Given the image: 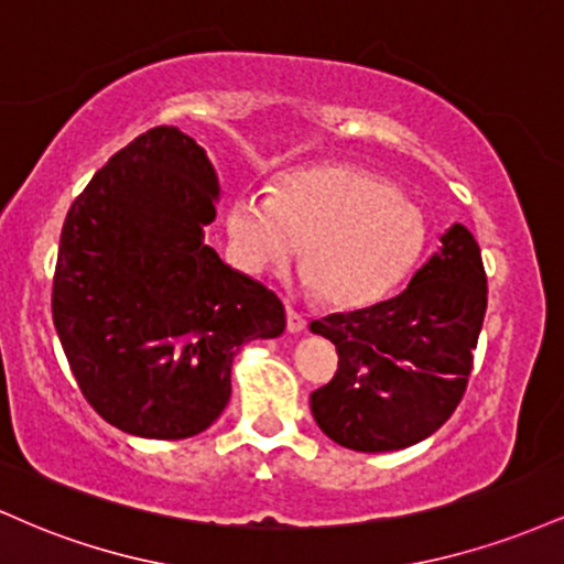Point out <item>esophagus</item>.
I'll use <instances>...</instances> for the list:
<instances>
[{
  "mask_svg": "<svg viewBox=\"0 0 564 564\" xmlns=\"http://www.w3.org/2000/svg\"><path fill=\"white\" fill-rule=\"evenodd\" d=\"M286 328L291 334H302L304 328H307V321H304L294 307H286Z\"/></svg>",
  "mask_w": 564,
  "mask_h": 564,
  "instance_id": "1",
  "label": "esophagus"
}]
</instances>
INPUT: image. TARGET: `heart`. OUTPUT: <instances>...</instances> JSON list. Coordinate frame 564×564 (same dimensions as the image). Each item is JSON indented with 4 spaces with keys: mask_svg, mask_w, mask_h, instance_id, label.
<instances>
[{
    "mask_svg": "<svg viewBox=\"0 0 564 564\" xmlns=\"http://www.w3.org/2000/svg\"><path fill=\"white\" fill-rule=\"evenodd\" d=\"M228 238L251 275L283 268L300 246L307 286L339 310L384 300L422 257L426 225L390 180L328 164L281 180L270 196L232 200Z\"/></svg>",
    "mask_w": 564,
    "mask_h": 564,
    "instance_id": "obj_1",
    "label": "heart"
}]
</instances>
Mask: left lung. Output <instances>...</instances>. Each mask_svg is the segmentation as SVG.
<instances>
[{"label": "left lung", "mask_w": 564, "mask_h": 564, "mask_svg": "<svg viewBox=\"0 0 564 564\" xmlns=\"http://www.w3.org/2000/svg\"><path fill=\"white\" fill-rule=\"evenodd\" d=\"M485 307L480 246L456 223L398 296L310 323L339 352L334 379L310 394L315 424L360 453L422 443L467 390Z\"/></svg>", "instance_id": "1"}]
</instances>
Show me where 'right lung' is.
Returning a JSON list of instances; mask_svg holds the SVG:
<instances>
[{
    "instance_id": "1",
    "label": "right lung",
    "mask_w": 564,
    "mask_h": 564,
    "mask_svg": "<svg viewBox=\"0 0 564 564\" xmlns=\"http://www.w3.org/2000/svg\"><path fill=\"white\" fill-rule=\"evenodd\" d=\"M219 180L177 127L121 148L70 204L53 321L89 405L127 435L183 440L230 400L251 339H275L286 310L206 243Z\"/></svg>"
}]
</instances>
